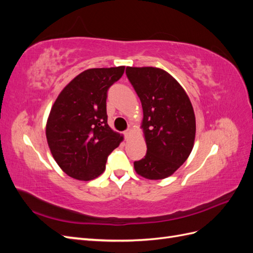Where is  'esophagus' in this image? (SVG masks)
<instances>
[{"mask_svg":"<svg viewBox=\"0 0 253 253\" xmlns=\"http://www.w3.org/2000/svg\"><path fill=\"white\" fill-rule=\"evenodd\" d=\"M131 134H132V129H131V128H127L126 131H125V137H126V139L128 138V137L131 136Z\"/></svg>","mask_w":253,"mask_h":253,"instance_id":"esophagus-1","label":"esophagus"}]
</instances>
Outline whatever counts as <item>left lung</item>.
I'll list each match as a JSON object with an SVG mask.
<instances>
[{"label":"left lung","instance_id":"left-lung-1","mask_svg":"<svg viewBox=\"0 0 253 253\" xmlns=\"http://www.w3.org/2000/svg\"><path fill=\"white\" fill-rule=\"evenodd\" d=\"M126 76L143 111L147 154L134 163L136 173L157 180L171 176L193 149L196 132L192 103L180 84L158 67H131Z\"/></svg>","mask_w":253,"mask_h":253}]
</instances>
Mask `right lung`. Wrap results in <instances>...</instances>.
Returning <instances> with one entry per match:
<instances>
[{"instance_id":"add662e5","label":"right lung","mask_w":253,"mask_h":253,"mask_svg":"<svg viewBox=\"0 0 253 253\" xmlns=\"http://www.w3.org/2000/svg\"><path fill=\"white\" fill-rule=\"evenodd\" d=\"M125 66L89 68L61 90L46 122V139L53 159L64 173L91 180L105 170L108 156L124 140L108 125L109 87Z\"/></svg>"}]
</instances>
